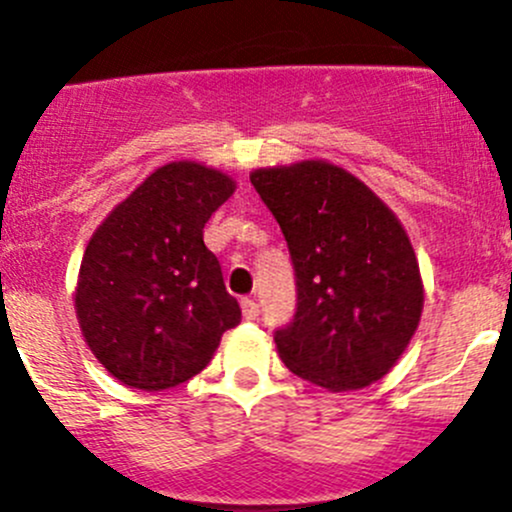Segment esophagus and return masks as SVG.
I'll return each mask as SVG.
<instances>
[{
    "label": "esophagus",
    "instance_id": "obj_1",
    "mask_svg": "<svg viewBox=\"0 0 512 512\" xmlns=\"http://www.w3.org/2000/svg\"><path fill=\"white\" fill-rule=\"evenodd\" d=\"M241 315H244V320H256L258 317V305L254 298H244L241 300Z\"/></svg>",
    "mask_w": 512,
    "mask_h": 512
}]
</instances>
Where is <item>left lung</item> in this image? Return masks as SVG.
Returning a JSON list of instances; mask_svg holds the SVG:
<instances>
[{
  "label": "left lung",
  "mask_w": 512,
  "mask_h": 512,
  "mask_svg": "<svg viewBox=\"0 0 512 512\" xmlns=\"http://www.w3.org/2000/svg\"><path fill=\"white\" fill-rule=\"evenodd\" d=\"M254 185L288 241L298 285L280 361L334 393L371 386L420 324V266L403 224L349 170L327 161L258 168Z\"/></svg>",
  "instance_id": "1"
}]
</instances>
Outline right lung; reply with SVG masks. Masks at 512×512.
<instances>
[{
	"label": "right lung",
	"instance_id": "right-lung-1",
	"mask_svg": "<svg viewBox=\"0 0 512 512\" xmlns=\"http://www.w3.org/2000/svg\"><path fill=\"white\" fill-rule=\"evenodd\" d=\"M234 190L222 170L166 163L92 234L75 312L92 354L124 386L166 390L190 381L241 322L239 302L202 239L207 219Z\"/></svg>",
	"mask_w": 512,
	"mask_h": 512
}]
</instances>
